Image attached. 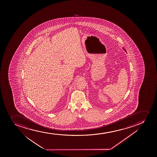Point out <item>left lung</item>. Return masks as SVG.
<instances>
[{
    "mask_svg": "<svg viewBox=\"0 0 157 157\" xmlns=\"http://www.w3.org/2000/svg\"><path fill=\"white\" fill-rule=\"evenodd\" d=\"M122 48H123V50H124L125 52H126V50H125V49H124V48H123V47Z\"/></svg>",
    "mask_w": 157,
    "mask_h": 157,
    "instance_id": "left-lung-1",
    "label": "left lung"
}]
</instances>
